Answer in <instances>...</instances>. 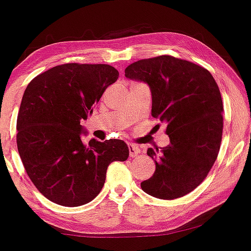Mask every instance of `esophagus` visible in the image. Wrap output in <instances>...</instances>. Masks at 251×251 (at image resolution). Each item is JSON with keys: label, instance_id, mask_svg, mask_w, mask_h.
Instances as JSON below:
<instances>
[{"label": "esophagus", "instance_id": "1", "mask_svg": "<svg viewBox=\"0 0 251 251\" xmlns=\"http://www.w3.org/2000/svg\"><path fill=\"white\" fill-rule=\"evenodd\" d=\"M128 152L129 156L134 158V156H137L139 153H140V150H139V147L135 146V145H128Z\"/></svg>", "mask_w": 251, "mask_h": 251}]
</instances>
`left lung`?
<instances>
[{"mask_svg": "<svg viewBox=\"0 0 251 251\" xmlns=\"http://www.w3.org/2000/svg\"><path fill=\"white\" fill-rule=\"evenodd\" d=\"M125 77L152 93V116L167 125L170 145L147 150L155 172L141 189L162 200L185 196L206 179L222 139L223 105L210 72L194 63L159 56L132 63Z\"/></svg>", "mask_w": 251, "mask_h": 251, "instance_id": "left-lung-1", "label": "left lung"}]
</instances>
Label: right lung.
<instances>
[{
	"instance_id": "obj_1",
	"label": "right lung",
	"mask_w": 251,
	"mask_h": 251,
	"mask_svg": "<svg viewBox=\"0 0 251 251\" xmlns=\"http://www.w3.org/2000/svg\"><path fill=\"white\" fill-rule=\"evenodd\" d=\"M119 77L107 64L57 65L26 86L17 116V149L26 174L50 201L64 207L83 206L101 191L108 165L128 158L119 139L89 145L80 125L92 106Z\"/></svg>"
}]
</instances>
